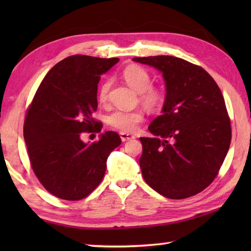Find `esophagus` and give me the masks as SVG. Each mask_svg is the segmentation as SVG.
<instances>
[{
	"mask_svg": "<svg viewBox=\"0 0 251 251\" xmlns=\"http://www.w3.org/2000/svg\"><path fill=\"white\" fill-rule=\"evenodd\" d=\"M120 136L122 138L123 142H127V141H130V139H134L135 136L131 135V134H128V133H124V131H122V133H120Z\"/></svg>",
	"mask_w": 251,
	"mask_h": 251,
	"instance_id": "esophagus-1",
	"label": "esophagus"
}]
</instances>
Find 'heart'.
<instances>
[{"instance_id": "obj_1", "label": "heart", "mask_w": 251, "mask_h": 251, "mask_svg": "<svg viewBox=\"0 0 251 251\" xmlns=\"http://www.w3.org/2000/svg\"><path fill=\"white\" fill-rule=\"evenodd\" d=\"M123 77L135 92L141 94V100L148 107H156L161 101V94L158 90L151 87V77L150 73L143 67L130 65L127 66L123 72ZM110 88L109 80L100 85L99 97L101 101H105L108 97ZM144 120V113L142 110H116L110 114L107 122L110 126L123 131H134L138 124Z\"/></svg>"}]
</instances>
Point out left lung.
<instances>
[{"instance_id":"1","label":"left lung","mask_w":251,"mask_h":251,"mask_svg":"<svg viewBox=\"0 0 251 251\" xmlns=\"http://www.w3.org/2000/svg\"><path fill=\"white\" fill-rule=\"evenodd\" d=\"M133 61L158 70L166 86L161 115L148 126L152 137L139 138L144 179L166 198L194 196L215 179L230 146L222 92L202 67L182 58L158 55Z\"/></svg>"}]
</instances>
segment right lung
Segmentation results:
<instances>
[{
    "mask_svg": "<svg viewBox=\"0 0 251 251\" xmlns=\"http://www.w3.org/2000/svg\"><path fill=\"white\" fill-rule=\"evenodd\" d=\"M120 59L73 55L58 62L42 80L24 122V139L33 172L44 188L65 201H79L100 184L110 152L121 137L108 130L94 143L84 131L100 133L93 118L97 84Z\"/></svg>",
    "mask_w": 251,
    "mask_h": 251,
    "instance_id": "add662e5",
    "label": "right lung"
}]
</instances>
